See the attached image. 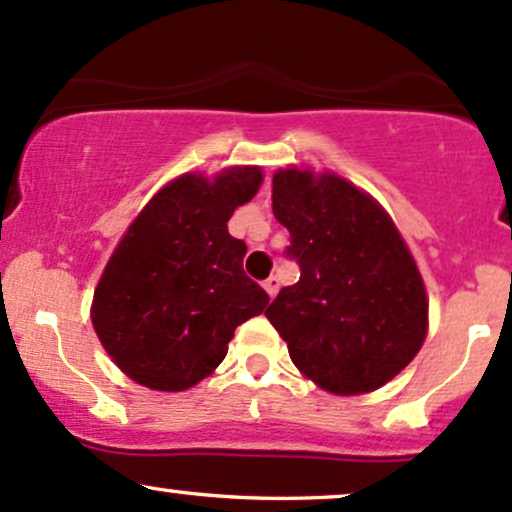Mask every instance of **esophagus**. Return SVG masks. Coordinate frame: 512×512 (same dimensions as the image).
Segmentation results:
<instances>
[{"instance_id":"1","label":"esophagus","mask_w":512,"mask_h":512,"mask_svg":"<svg viewBox=\"0 0 512 512\" xmlns=\"http://www.w3.org/2000/svg\"><path fill=\"white\" fill-rule=\"evenodd\" d=\"M265 291L269 294V299H274V296H277V291H279V279L277 277H269V279H265Z\"/></svg>"}]
</instances>
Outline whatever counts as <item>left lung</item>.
<instances>
[{"instance_id": "obj_1", "label": "left lung", "mask_w": 512, "mask_h": 512, "mask_svg": "<svg viewBox=\"0 0 512 512\" xmlns=\"http://www.w3.org/2000/svg\"><path fill=\"white\" fill-rule=\"evenodd\" d=\"M272 211L301 267L265 311L291 362L340 396L384 386L428 335L423 277L391 216L338 174L296 167L274 174Z\"/></svg>"}]
</instances>
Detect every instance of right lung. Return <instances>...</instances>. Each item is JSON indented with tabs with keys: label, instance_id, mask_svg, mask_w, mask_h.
<instances>
[{
	"label": "right lung",
	"instance_id": "obj_1",
	"mask_svg": "<svg viewBox=\"0 0 512 512\" xmlns=\"http://www.w3.org/2000/svg\"><path fill=\"white\" fill-rule=\"evenodd\" d=\"M262 184L260 167L162 187L106 262L92 301L101 345L123 374L155 391H187L228 352L235 328L260 316L267 291L243 272L247 247L228 221Z\"/></svg>",
	"mask_w": 512,
	"mask_h": 512
}]
</instances>
